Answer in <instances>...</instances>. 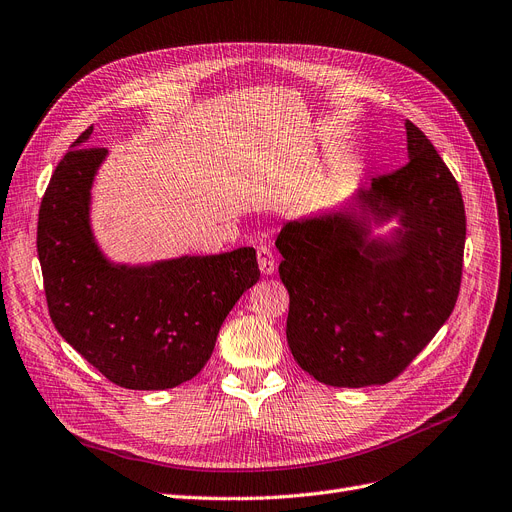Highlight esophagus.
Wrapping results in <instances>:
<instances>
[{
    "mask_svg": "<svg viewBox=\"0 0 512 512\" xmlns=\"http://www.w3.org/2000/svg\"><path fill=\"white\" fill-rule=\"evenodd\" d=\"M258 266H260L262 275H275L277 273V258H275L271 248H266V246L258 248Z\"/></svg>",
    "mask_w": 512,
    "mask_h": 512,
    "instance_id": "34e87169",
    "label": "esophagus"
}]
</instances>
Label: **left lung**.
Returning <instances> with one entry per match:
<instances>
[{
    "label": "left lung",
    "instance_id": "left-lung-1",
    "mask_svg": "<svg viewBox=\"0 0 512 512\" xmlns=\"http://www.w3.org/2000/svg\"><path fill=\"white\" fill-rule=\"evenodd\" d=\"M408 164L360 187L339 210L283 225L279 277L287 344L333 387L396 379L454 310L467 218L456 179L406 120ZM396 217L389 236L372 227Z\"/></svg>",
    "mask_w": 512,
    "mask_h": 512
}]
</instances>
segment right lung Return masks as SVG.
<instances>
[{
	"label": "right lung",
	"instance_id": "add662e5",
	"mask_svg": "<svg viewBox=\"0 0 512 512\" xmlns=\"http://www.w3.org/2000/svg\"><path fill=\"white\" fill-rule=\"evenodd\" d=\"M72 143L39 208L37 254L47 308L66 342L108 381L168 389L196 377L218 329L258 279L254 248L116 264L91 231V185L106 148Z\"/></svg>",
	"mask_w": 512,
	"mask_h": 512
}]
</instances>
